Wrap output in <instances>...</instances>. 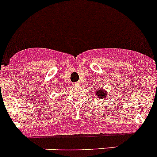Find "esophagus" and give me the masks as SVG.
<instances>
[{
  "mask_svg": "<svg viewBox=\"0 0 157 157\" xmlns=\"http://www.w3.org/2000/svg\"><path fill=\"white\" fill-rule=\"evenodd\" d=\"M72 85L75 86H77L79 85V82H73L72 83Z\"/></svg>",
  "mask_w": 157,
  "mask_h": 157,
  "instance_id": "obj_1",
  "label": "esophagus"
}]
</instances>
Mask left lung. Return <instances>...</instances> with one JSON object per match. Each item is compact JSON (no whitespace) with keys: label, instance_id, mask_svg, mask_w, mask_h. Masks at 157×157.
<instances>
[{"label":"left lung","instance_id":"obj_1","mask_svg":"<svg viewBox=\"0 0 157 157\" xmlns=\"http://www.w3.org/2000/svg\"><path fill=\"white\" fill-rule=\"evenodd\" d=\"M96 96L98 97L99 99H106L108 98V94L106 90H105L103 88H100L99 90H96Z\"/></svg>","mask_w":157,"mask_h":157}]
</instances>
